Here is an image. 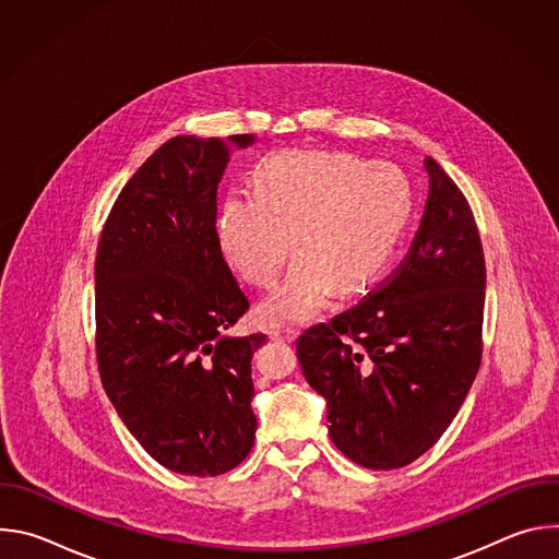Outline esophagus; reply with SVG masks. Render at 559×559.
I'll return each mask as SVG.
<instances>
[{
  "instance_id": "obj_1",
  "label": "esophagus",
  "mask_w": 559,
  "mask_h": 559,
  "mask_svg": "<svg viewBox=\"0 0 559 559\" xmlns=\"http://www.w3.org/2000/svg\"><path fill=\"white\" fill-rule=\"evenodd\" d=\"M270 338L278 341V343H292L296 338V332L294 330H272Z\"/></svg>"
}]
</instances>
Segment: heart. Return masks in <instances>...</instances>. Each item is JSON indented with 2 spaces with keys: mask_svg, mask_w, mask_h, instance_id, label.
Wrapping results in <instances>:
<instances>
[{
  "mask_svg": "<svg viewBox=\"0 0 559 559\" xmlns=\"http://www.w3.org/2000/svg\"><path fill=\"white\" fill-rule=\"evenodd\" d=\"M414 190L389 164L341 152L289 150L265 158L254 190H231L216 218L225 263L257 287L285 283L259 305L261 323H302L341 292L380 276L409 225Z\"/></svg>",
  "mask_w": 559,
  "mask_h": 559,
  "instance_id": "heart-1",
  "label": "heart"
}]
</instances>
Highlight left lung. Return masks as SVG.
<instances>
[{"mask_svg": "<svg viewBox=\"0 0 559 559\" xmlns=\"http://www.w3.org/2000/svg\"><path fill=\"white\" fill-rule=\"evenodd\" d=\"M429 197L409 254L358 305L296 341L328 403L334 444L356 464H412L447 431L483 360L487 267L473 212L425 158Z\"/></svg>", "mask_w": 559, "mask_h": 559, "instance_id": "8db88e82", "label": "left lung"}]
</instances>
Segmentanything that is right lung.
<instances>
[{
	"instance_id": "obj_1",
	"label": "right lung",
	"mask_w": 559,
	"mask_h": 559,
	"mask_svg": "<svg viewBox=\"0 0 559 559\" xmlns=\"http://www.w3.org/2000/svg\"><path fill=\"white\" fill-rule=\"evenodd\" d=\"M252 143L166 141L117 197L97 248L104 389L139 444L183 475L227 473L254 447L252 356L265 336L225 334L250 300L216 241L229 147Z\"/></svg>"
}]
</instances>
